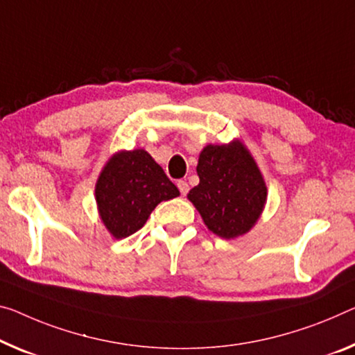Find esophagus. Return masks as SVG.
<instances>
[{
  "instance_id": "34e87169",
  "label": "esophagus",
  "mask_w": 355,
  "mask_h": 355,
  "mask_svg": "<svg viewBox=\"0 0 355 355\" xmlns=\"http://www.w3.org/2000/svg\"><path fill=\"white\" fill-rule=\"evenodd\" d=\"M178 189H179V192H181V195H187L189 184L185 181H178Z\"/></svg>"
}]
</instances>
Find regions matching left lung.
I'll return each instance as SVG.
<instances>
[{
  "label": "left lung",
  "instance_id": "8db88e82",
  "mask_svg": "<svg viewBox=\"0 0 355 355\" xmlns=\"http://www.w3.org/2000/svg\"><path fill=\"white\" fill-rule=\"evenodd\" d=\"M200 184L187 193L217 236L234 239L252 230L265 209L268 189L257 162L241 139L208 144L196 165Z\"/></svg>",
  "mask_w": 355,
  "mask_h": 355
}]
</instances>
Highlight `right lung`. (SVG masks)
Masks as SVG:
<instances>
[{"mask_svg": "<svg viewBox=\"0 0 355 355\" xmlns=\"http://www.w3.org/2000/svg\"><path fill=\"white\" fill-rule=\"evenodd\" d=\"M178 195L176 185L144 149L112 154L95 184L98 214L116 239L138 232L157 205Z\"/></svg>", "mask_w": 355, "mask_h": 355, "instance_id": "add662e5", "label": "right lung"}]
</instances>
